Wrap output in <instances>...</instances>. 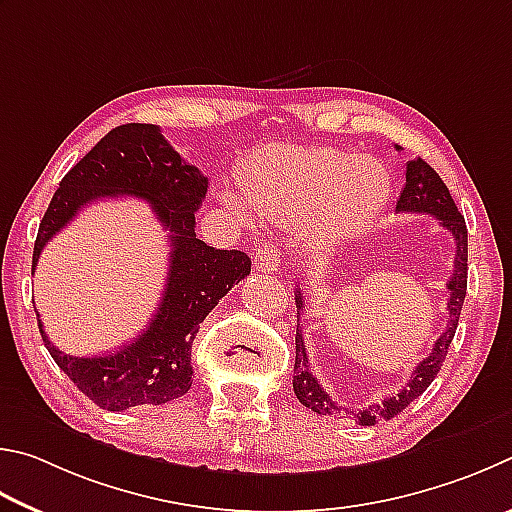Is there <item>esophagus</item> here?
I'll use <instances>...</instances> for the list:
<instances>
[{
    "instance_id": "obj_1",
    "label": "esophagus",
    "mask_w": 512,
    "mask_h": 512,
    "mask_svg": "<svg viewBox=\"0 0 512 512\" xmlns=\"http://www.w3.org/2000/svg\"><path fill=\"white\" fill-rule=\"evenodd\" d=\"M254 267L258 272L274 274L281 267V249L274 242H263L254 256Z\"/></svg>"
}]
</instances>
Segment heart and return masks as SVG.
<instances>
[{"instance_id": "1", "label": "heart", "mask_w": 512, "mask_h": 512, "mask_svg": "<svg viewBox=\"0 0 512 512\" xmlns=\"http://www.w3.org/2000/svg\"><path fill=\"white\" fill-rule=\"evenodd\" d=\"M240 184L245 201L263 220H310V238L321 247L360 236L391 193L389 173L380 161L326 146L270 148L242 173ZM224 200L238 215L247 213L242 197L227 193Z\"/></svg>"}]
</instances>
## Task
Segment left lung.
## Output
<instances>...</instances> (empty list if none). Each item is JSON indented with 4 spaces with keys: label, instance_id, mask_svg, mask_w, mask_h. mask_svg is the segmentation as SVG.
I'll list each match as a JSON object with an SVG mask.
<instances>
[{
    "label": "left lung",
    "instance_id": "1",
    "mask_svg": "<svg viewBox=\"0 0 512 512\" xmlns=\"http://www.w3.org/2000/svg\"><path fill=\"white\" fill-rule=\"evenodd\" d=\"M398 148V146H396ZM400 150V148H398ZM396 211L402 213H427L434 215V218L441 222V227L454 236L456 242V261H454V274L452 279L447 281V290H450V301H447V312H450V319H447V330L436 339L432 348L423 362L416 366L414 375L407 382V387L391 398H384L378 405H371L366 409H360L355 414V420L360 425H375L378 420H391L396 418L402 409H407L411 402H414L420 393H423L429 384L441 371L445 362L447 348H450L456 326H459L465 290H468V229H465L463 215L456 209L450 191L441 177H438L436 170L427 164L425 159H411L407 161V182L402 193L398 197ZM297 357H294V378L292 387L294 393L303 407H308L319 416H339L344 407H339L337 402L330 398V393L324 391V387L317 382L315 375L310 371L308 364V353L306 344H303L301 335V324L299 315L306 303H303L301 290H297Z\"/></svg>",
    "mask_w": 512,
    "mask_h": 512
}]
</instances>
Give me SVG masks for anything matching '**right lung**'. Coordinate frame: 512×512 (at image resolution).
<instances>
[{
	"label": "right lung",
	"mask_w": 512,
	"mask_h": 512,
	"mask_svg": "<svg viewBox=\"0 0 512 512\" xmlns=\"http://www.w3.org/2000/svg\"><path fill=\"white\" fill-rule=\"evenodd\" d=\"M206 188L209 179L179 157L157 125L128 123L107 132L51 197L35 238L33 270L44 245L98 197H141L170 231L164 297L134 342L112 355L74 357L49 342L38 319L53 362L101 409L125 411L182 398L193 384L191 346L200 324L251 272L245 251L215 249L195 236V211Z\"/></svg>",
	"instance_id": "add662e5"
}]
</instances>
